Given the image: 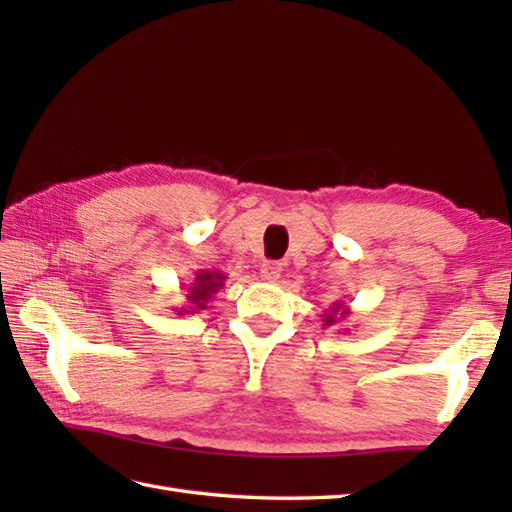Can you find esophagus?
I'll return each mask as SVG.
<instances>
[{"label": "esophagus", "instance_id": "esophagus-1", "mask_svg": "<svg viewBox=\"0 0 512 512\" xmlns=\"http://www.w3.org/2000/svg\"><path fill=\"white\" fill-rule=\"evenodd\" d=\"M259 275L266 281H277L281 277V264L279 262H264L262 270H259Z\"/></svg>", "mask_w": 512, "mask_h": 512}]
</instances>
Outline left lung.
<instances>
[{"label":"left lung","mask_w":512,"mask_h":512,"mask_svg":"<svg viewBox=\"0 0 512 512\" xmlns=\"http://www.w3.org/2000/svg\"><path fill=\"white\" fill-rule=\"evenodd\" d=\"M347 317H350V308L343 306L341 301L339 303H332L330 312L323 314V325H336V323L345 321Z\"/></svg>","instance_id":"obj_1"}]
</instances>
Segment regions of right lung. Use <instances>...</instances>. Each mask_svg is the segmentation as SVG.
Wrapping results in <instances>:
<instances>
[{
	"mask_svg": "<svg viewBox=\"0 0 512 512\" xmlns=\"http://www.w3.org/2000/svg\"><path fill=\"white\" fill-rule=\"evenodd\" d=\"M224 273L220 270H200L195 281L187 288V301L182 308H176L178 314H195L209 308V301L217 290L224 286Z\"/></svg>",
	"mask_w": 512,
	"mask_h": 512,
	"instance_id": "1",
	"label": "right lung"
}]
</instances>
